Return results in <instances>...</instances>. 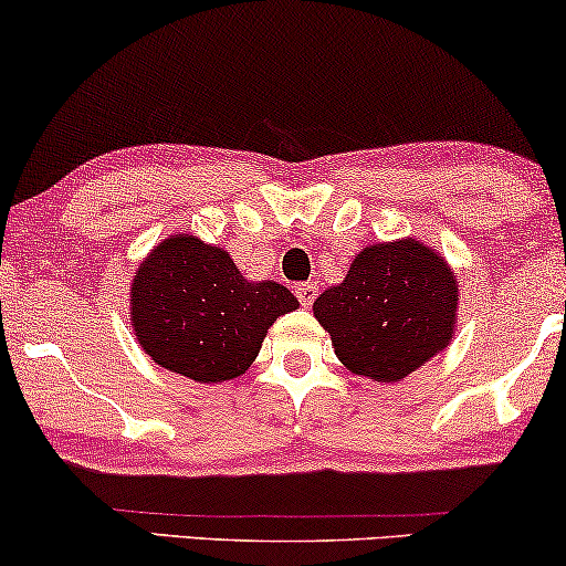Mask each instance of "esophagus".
<instances>
[{"instance_id":"esophagus-1","label":"esophagus","mask_w":566,"mask_h":566,"mask_svg":"<svg viewBox=\"0 0 566 566\" xmlns=\"http://www.w3.org/2000/svg\"><path fill=\"white\" fill-rule=\"evenodd\" d=\"M296 298L301 306H312L317 298V283H298L296 285Z\"/></svg>"}]
</instances>
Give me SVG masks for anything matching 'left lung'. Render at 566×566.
<instances>
[{"label": "left lung", "instance_id": "1", "mask_svg": "<svg viewBox=\"0 0 566 566\" xmlns=\"http://www.w3.org/2000/svg\"><path fill=\"white\" fill-rule=\"evenodd\" d=\"M454 312L452 270L413 239L366 247L346 281L314 301L337 358L374 381H400L439 354L452 337Z\"/></svg>", "mask_w": 566, "mask_h": 566}]
</instances>
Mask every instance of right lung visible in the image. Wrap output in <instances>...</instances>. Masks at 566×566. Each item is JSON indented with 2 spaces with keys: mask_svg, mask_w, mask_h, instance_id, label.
<instances>
[{
  "mask_svg": "<svg viewBox=\"0 0 566 566\" xmlns=\"http://www.w3.org/2000/svg\"><path fill=\"white\" fill-rule=\"evenodd\" d=\"M129 304L153 361L212 385L244 374L268 327L298 301L281 283H249L223 249L176 233L137 268Z\"/></svg>",
  "mask_w": 566,
  "mask_h": 566,
  "instance_id": "1",
  "label": "right lung"
}]
</instances>
